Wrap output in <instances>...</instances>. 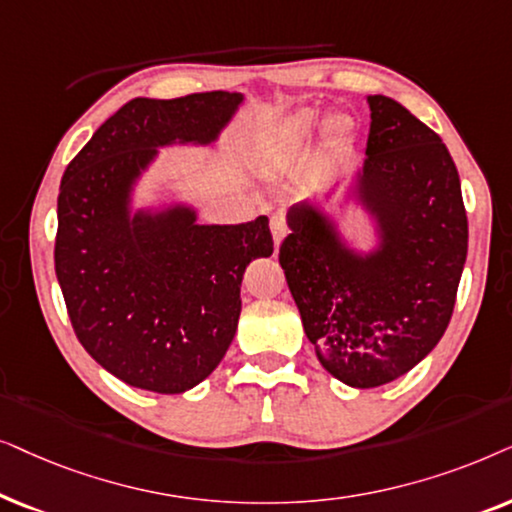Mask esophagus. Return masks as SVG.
Listing matches in <instances>:
<instances>
[{
	"instance_id": "obj_1",
	"label": "esophagus",
	"mask_w": 512,
	"mask_h": 512,
	"mask_svg": "<svg viewBox=\"0 0 512 512\" xmlns=\"http://www.w3.org/2000/svg\"><path fill=\"white\" fill-rule=\"evenodd\" d=\"M285 231H288V227H285V217L281 213H276L274 217H271V234H274V243L276 245L283 241Z\"/></svg>"
}]
</instances>
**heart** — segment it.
I'll use <instances>...</instances> for the list:
<instances>
[{
  "instance_id": "heart-1",
  "label": "heart",
  "mask_w": 512,
  "mask_h": 512,
  "mask_svg": "<svg viewBox=\"0 0 512 512\" xmlns=\"http://www.w3.org/2000/svg\"><path fill=\"white\" fill-rule=\"evenodd\" d=\"M313 126H316V117H313L311 112H304L295 119L292 131H295V135H299V138H304V135H309L313 131ZM351 128H353V121L349 117H344V114H337V117L330 119V131L335 135H346Z\"/></svg>"
}]
</instances>
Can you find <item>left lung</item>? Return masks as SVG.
Masks as SVG:
<instances>
[{
    "label": "left lung",
    "instance_id": "8db88e82",
    "mask_svg": "<svg viewBox=\"0 0 512 512\" xmlns=\"http://www.w3.org/2000/svg\"><path fill=\"white\" fill-rule=\"evenodd\" d=\"M358 199L381 248L360 257L332 220L288 213L278 262L320 365L356 388L403 377L445 335L468 252L461 180L440 135L386 95H370Z\"/></svg>",
    "mask_w": 512,
    "mask_h": 512
}]
</instances>
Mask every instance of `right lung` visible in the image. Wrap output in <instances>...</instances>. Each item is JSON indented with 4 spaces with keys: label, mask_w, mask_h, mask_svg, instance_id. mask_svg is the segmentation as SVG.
Masks as SVG:
<instances>
[{
    "label": "right lung",
    "mask_w": 512,
    "mask_h": 512,
    "mask_svg": "<svg viewBox=\"0 0 512 512\" xmlns=\"http://www.w3.org/2000/svg\"><path fill=\"white\" fill-rule=\"evenodd\" d=\"M241 100L227 91L135 98L65 168L56 276L67 313L88 356L135 388L185 393L201 384L236 335L245 267L274 252L267 215L196 224L185 206L128 210L156 149L208 145Z\"/></svg>",
    "instance_id": "1"
}]
</instances>
